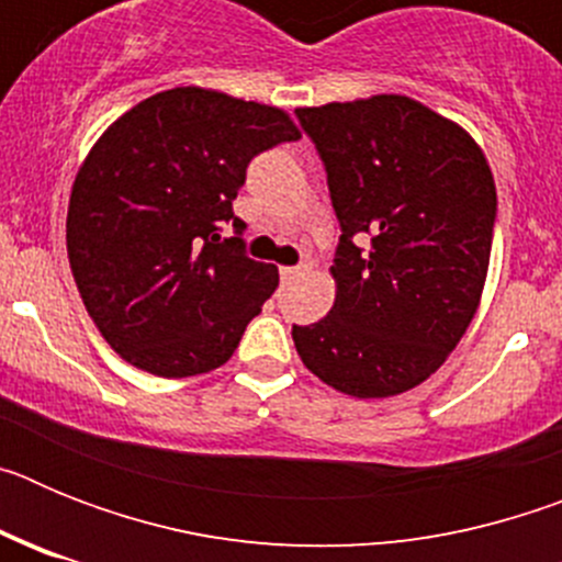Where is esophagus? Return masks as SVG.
Masks as SVG:
<instances>
[{
    "instance_id": "esophagus-1",
    "label": "esophagus",
    "mask_w": 562,
    "mask_h": 562,
    "mask_svg": "<svg viewBox=\"0 0 562 562\" xmlns=\"http://www.w3.org/2000/svg\"><path fill=\"white\" fill-rule=\"evenodd\" d=\"M310 272V265H297V267H281V278L284 281H292V278H301Z\"/></svg>"
}]
</instances>
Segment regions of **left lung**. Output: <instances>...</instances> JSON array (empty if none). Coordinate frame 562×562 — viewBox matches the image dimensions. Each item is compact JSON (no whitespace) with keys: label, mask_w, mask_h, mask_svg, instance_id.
Returning <instances> with one entry per match:
<instances>
[{"label":"left lung","mask_w":562,"mask_h":562,"mask_svg":"<svg viewBox=\"0 0 562 562\" xmlns=\"http://www.w3.org/2000/svg\"><path fill=\"white\" fill-rule=\"evenodd\" d=\"M326 166L342 236L335 306L292 326L306 369L385 400L439 371L473 324L495 225V180L467 128L408 95L297 109ZM369 235L366 251L353 245Z\"/></svg>","instance_id":"1"}]
</instances>
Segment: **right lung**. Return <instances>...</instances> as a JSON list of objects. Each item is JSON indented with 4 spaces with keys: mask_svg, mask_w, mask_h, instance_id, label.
Instances as JSON below:
<instances>
[{
    "mask_svg": "<svg viewBox=\"0 0 562 562\" xmlns=\"http://www.w3.org/2000/svg\"><path fill=\"white\" fill-rule=\"evenodd\" d=\"M290 114L173 87L123 112L83 157L67 211L78 292L103 340L154 376L207 374L276 292L278 267L222 238L247 162L297 140Z\"/></svg>",
    "mask_w": 562,
    "mask_h": 562,
    "instance_id": "right-lung-1",
    "label": "right lung"
}]
</instances>
